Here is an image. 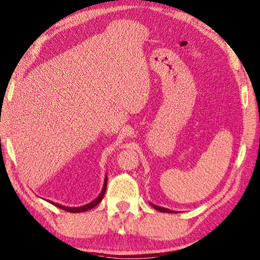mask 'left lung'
Masks as SVG:
<instances>
[{"mask_svg":"<svg viewBox=\"0 0 260 260\" xmlns=\"http://www.w3.org/2000/svg\"><path fill=\"white\" fill-rule=\"evenodd\" d=\"M151 206H152L154 209H157V210L161 211V212H175V211H173V210H169V209H167V208H162V207H158V206L152 205V204H151Z\"/></svg>","mask_w":260,"mask_h":260,"instance_id":"obj_1","label":"left lung"}]
</instances>
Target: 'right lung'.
I'll return each instance as SVG.
<instances>
[{
  "mask_svg": "<svg viewBox=\"0 0 260 260\" xmlns=\"http://www.w3.org/2000/svg\"><path fill=\"white\" fill-rule=\"evenodd\" d=\"M107 181L108 178L106 176V179H105V185H103V188H102V192L100 193V196H99L95 200L89 202V204L85 205V206H82V207H64V206H61L59 204H55V202H51L52 205H54L55 207H58V208H61L63 209L66 211H69V212H83V211H87L89 209L94 208V207L98 206L99 204H100L101 200L103 199V197H105V193H106V188H107Z\"/></svg>",
  "mask_w": 260,
  "mask_h": 260,
  "instance_id": "right-lung-1",
  "label": "right lung"
}]
</instances>
